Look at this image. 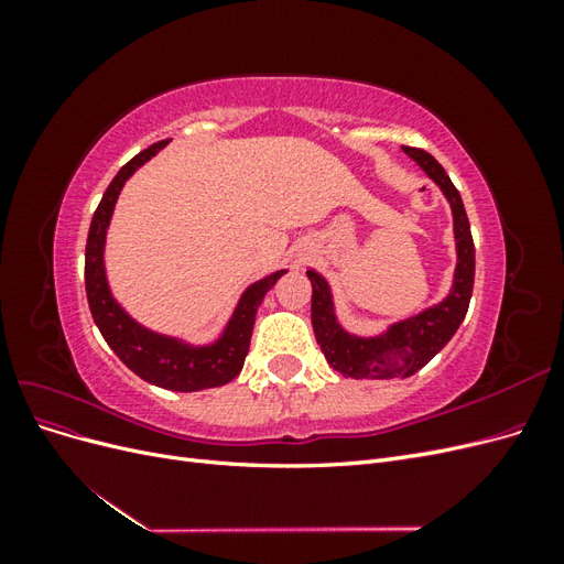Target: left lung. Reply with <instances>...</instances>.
I'll return each instance as SVG.
<instances>
[{"mask_svg": "<svg viewBox=\"0 0 564 564\" xmlns=\"http://www.w3.org/2000/svg\"><path fill=\"white\" fill-rule=\"evenodd\" d=\"M429 176L442 195L447 197L454 218V242H456V268L449 294L440 303L431 305L412 317L388 324L381 334L360 336L350 334L336 317L334 294L329 282L317 270L308 268L313 284L311 317L317 346L327 362L344 373L346 379H406L449 344L458 324L468 313L475 280V247L470 237V224L460 195L449 181L442 164L419 148H402Z\"/></svg>", "mask_w": 564, "mask_h": 564, "instance_id": "obj_1", "label": "left lung"}]
</instances>
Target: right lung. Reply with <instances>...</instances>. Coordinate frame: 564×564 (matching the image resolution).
<instances>
[{
    "mask_svg": "<svg viewBox=\"0 0 564 564\" xmlns=\"http://www.w3.org/2000/svg\"><path fill=\"white\" fill-rule=\"evenodd\" d=\"M169 141H160L148 150L139 152L119 169L108 191L100 199L91 218L87 237V256H84V284H87V299L98 332L104 334L108 346L122 360L135 377L143 381L176 392H195L204 388L226 386L242 371L245 357L249 352L251 332L256 322V311L263 303L265 294L286 270H275L263 280L249 284L240 301H237L224 332L212 344H191L178 336H166L152 332L135 322L119 301L112 296V289L106 275V240L108 228L115 214V204L124 183L139 172V169L164 150Z\"/></svg>",
    "mask_w": 564,
    "mask_h": 564,
    "instance_id": "add662e5",
    "label": "right lung"
}]
</instances>
